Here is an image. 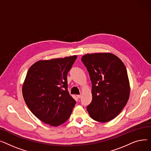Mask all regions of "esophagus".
I'll use <instances>...</instances> for the list:
<instances>
[{
	"instance_id": "34e87169",
	"label": "esophagus",
	"mask_w": 151,
	"mask_h": 151,
	"mask_svg": "<svg viewBox=\"0 0 151 151\" xmlns=\"http://www.w3.org/2000/svg\"><path fill=\"white\" fill-rule=\"evenodd\" d=\"M77 98L80 99L81 97V94H78V95H77Z\"/></svg>"
}]
</instances>
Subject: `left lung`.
<instances>
[{
	"label": "left lung",
	"instance_id": "obj_1",
	"mask_svg": "<svg viewBox=\"0 0 151 151\" xmlns=\"http://www.w3.org/2000/svg\"><path fill=\"white\" fill-rule=\"evenodd\" d=\"M92 83V101L87 111L101 122L116 118L126 106L130 84L123 62L111 53L87 54L82 57Z\"/></svg>",
	"mask_w": 151,
	"mask_h": 151
}]
</instances>
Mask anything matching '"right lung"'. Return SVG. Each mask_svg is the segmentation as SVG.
I'll use <instances>...</instances> for the list:
<instances>
[{
  "mask_svg": "<svg viewBox=\"0 0 151 151\" xmlns=\"http://www.w3.org/2000/svg\"><path fill=\"white\" fill-rule=\"evenodd\" d=\"M77 56L39 60L29 69L22 85L30 110L51 126L65 122L76 104L68 91L67 75Z\"/></svg>",
  "mask_w": 151,
  "mask_h": 151,
  "instance_id": "add662e5",
  "label": "right lung"
}]
</instances>
